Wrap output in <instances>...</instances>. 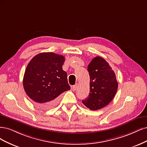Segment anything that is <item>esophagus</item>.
<instances>
[{"label": "esophagus", "instance_id": "obj_1", "mask_svg": "<svg viewBox=\"0 0 147 147\" xmlns=\"http://www.w3.org/2000/svg\"><path fill=\"white\" fill-rule=\"evenodd\" d=\"M77 87H78V84H76L74 85V86H73V87H72L73 90V91H76V90L77 89Z\"/></svg>", "mask_w": 147, "mask_h": 147}]
</instances>
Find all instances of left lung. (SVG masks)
Masks as SVG:
<instances>
[{"mask_svg": "<svg viewBox=\"0 0 147 147\" xmlns=\"http://www.w3.org/2000/svg\"><path fill=\"white\" fill-rule=\"evenodd\" d=\"M87 69L90 75V93L82 102L90 110L96 111L111 102L117 91L118 82L109 64L101 57L93 59Z\"/></svg>", "mask_w": 147, "mask_h": 147, "instance_id": "obj_1", "label": "left lung"}]
</instances>
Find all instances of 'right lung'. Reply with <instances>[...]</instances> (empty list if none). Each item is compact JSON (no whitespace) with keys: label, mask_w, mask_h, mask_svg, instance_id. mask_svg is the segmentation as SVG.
Returning a JSON list of instances; mask_svg holds the SVG:
<instances>
[{"label":"right lung","mask_w":147,"mask_h":147,"mask_svg":"<svg viewBox=\"0 0 147 147\" xmlns=\"http://www.w3.org/2000/svg\"><path fill=\"white\" fill-rule=\"evenodd\" d=\"M64 56L42 53L28 63L23 78L26 94L35 105L42 109L55 106L60 94L70 90L67 73L62 69Z\"/></svg>","instance_id":"1"}]
</instances>
